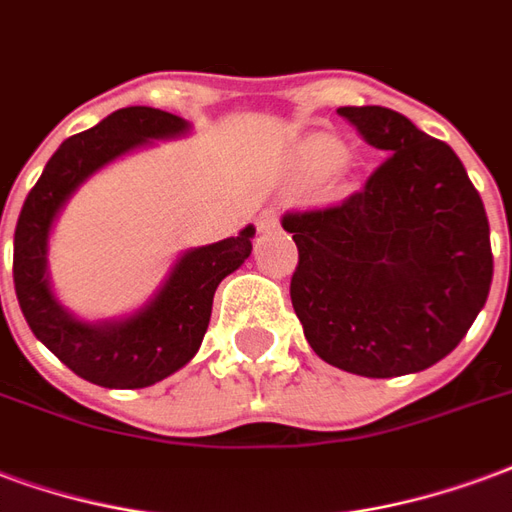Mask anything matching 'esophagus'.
I'll list each match as a JSON object with an SVG mask.
<instances>
[{"label":"esophagus","mask_w":512,"mask_h":512,"mask_svg":"<svg viewBox=\"0 0 512 512\" xmlns=\"http://www.w3.org/2000/svg\"><path fill=\"white\" fill-rule=\"evenodd\" d=\"M256 226H259V231H270L278 226V212L272 210H261L259 218H256Z\"/></svg>","instance_id":"esophagus-1"}]
</instances>
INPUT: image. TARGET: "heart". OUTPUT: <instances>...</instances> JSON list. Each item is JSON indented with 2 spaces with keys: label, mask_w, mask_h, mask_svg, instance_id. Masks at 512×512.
I'll return each instance as SVG.
<instances>
[{
  "label": "heart",
  "mask_w": 512,
  "mask_h": 512,
  "mask_svg": "<svg viewBox=\"0 0 512 512\" xmlns=\"http://www.w3.org/2000/svg\"><path fill=\"white\" fill-rule=\"evenodd\" d=\"M313 155L322 160V163H335V160L341 158V147L335 141H330V138H322V141L313 144Z\"/></svg>",
  "instance_id": "obj_1"
}]
</instances>
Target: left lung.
<instances>
[{
	"label": "left lung",
	"instance_id": "8db88e82",
	"mask_svg": "<svg viewBox=\"0 0 512 512\" xmlns=\"http://www.w3.org/2000/svg\"><path fill=\"white\" fill-rule=\"evenodd\" d=\"M387 160L338 207L283 215L300 251L292 305L324 363L368 379L425 371L461 343L494 278L464 163L393 108L343 106Z\"/></svg>",
	"mask_w": 512,
	"mask_h": 512
}]
</instances>
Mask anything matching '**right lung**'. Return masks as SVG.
Wrapping results in <instances>:
<instances>
[{
	"label": "right lung",
	"instance_id": "add662e5",
	"mask_svg": "<svg viewBox=\"0 0 512 512\" xmlns=\"http://www.w3.org/2000/svg\"><path fill=\"white\" fill-rule=\"evenodd\" d=\"M190 133V122L149 106L108 114L95 128L62 141L29 190L13 240V281L29 330L59 360L92 384L138 390L177 374L196 357L212 316L218 283L253 251V226L229 240L188 248L138 311L87 322L67 311L51 289L48 240L59 212L92 174L133 149Z\"/></svg>",
	"mask_w": 512,
	"mask_h": 512
}]
</instances>
